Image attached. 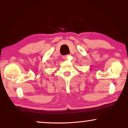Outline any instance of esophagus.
<instances>
[{"label":"esophagus","mask_w":128,"mask_h":128,"mask_svg":"<svg viewBox=\"0 0 128 128\" xmlns=\"http://www.w3.org/2000/svg\"><path fill=\"white\" fill-rule=\"evenodd\" d=\"M68 55H66V56H63V58H64V60H66L68 59Z\"/></svg>","instance_id":"esophagus-1"}]
</instances>
